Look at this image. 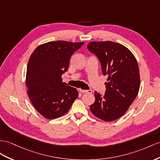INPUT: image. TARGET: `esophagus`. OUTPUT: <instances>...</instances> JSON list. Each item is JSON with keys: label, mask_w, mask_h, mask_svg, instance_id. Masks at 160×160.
<instances>
[{"label": "esophagus", "mask_w": 160, "mask_h": 160, "mask_svg": "<svg viewBox=\"0 0 160 160\" xmlns=\"http://www.w3.org/2000/svg\"><path fill=\"white\" fill-rule=\"evenodd\" d=\"M79 91L82 93H91L92 92V90H82V89H79Z\"/></svg>", "instance_id": "obj_1"}]
</instances>
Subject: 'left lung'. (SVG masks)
<instances>
[{
    "label": "left lung",
    "mask_w": 160,
    "mask_h": 160,
    "mask_svg": "<svg viewBox=\"0 0 160 160\" xmlns=\"http://www.w3.org/2000/svg\"><path fill=\"white\" fill-rule=\"evenodd\" d=\"M87 48L99 59L103 75L108 76L105 94L95 92V101L90 109L103 121L117 120L138 95L141 80L137 61L128 48L112 41H94Z\"/></svg>",
    "instance_id": "obj_1"
}]
</instances>
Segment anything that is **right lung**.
Returning <instances> with one entry per match:
<instances>
[{"label": "right lung", "mask_w": 160, "mask_h": 160, "mask_svg": "<svg viewBox=\"0 0 160 160\" xmlns=\"http://www.w3.org/2000/svg\"><path fill=\"white\" fill-rule=\"evenodd\" d=\"M84 42L53 41L39 45L28 61L26 83L28 95L37 112L47 119L66 113L78 97L76 88L62 82L72 54Z\"/></svg>", "instance_id": "obj_1"}]
</instances>
